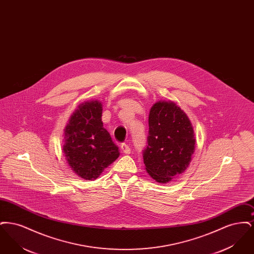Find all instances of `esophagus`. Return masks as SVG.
<instances>
[{"mask_svg":"<svg viewBox=\"0 0 254 254\" xmlns=\"http://www.w3.org/2000/svg\"><path fill=\"white\" fill-rule=\"evenodd\" d=\"M122 151L125 153V154H129L130 153V147L129 145H127V144H122L121 145Z\"/></svg>","mask_w":254,"mask_h":254,"instance_id":"obj_1","label":"esophagus"}]
</instances>
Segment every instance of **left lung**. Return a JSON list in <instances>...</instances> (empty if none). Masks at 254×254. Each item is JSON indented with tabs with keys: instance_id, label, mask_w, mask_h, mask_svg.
<instances>
[{
	"instance_id": "1",
	"label": "left lung",
	"mask_w": 254,
	"mask_h": 254,
	"mask_svg": "<svg viewBox=\"0 0 254 254\" xmlns=\"http://www.w3.org/2000/svg\"><path fill=\"white\" fill-rule=\"evenodd\" d=\"M148 127L143 150L145 169L155 181L165 184L189 167L195 148L193 127L176 104L161 101L150 109Z\"/></svg>"
}]
</instances>
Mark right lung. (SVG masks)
I'll return each instance as SVG.
<instances>
[{
    "mask_svg": "<svg viewBox=\"0 0 254 254\" xmlns=\"http://www.w3.org/2000/svg\"><path fill=\"white\" fill-rule=\"evenodd\" d=\"M102 104L85 102L79 106L64 129V152L73 172L85 180H94L119 157L115 145L103 127Z\"/></svg>",
    "mask_w": 254,
    "mask_h": 254,
    "instance_id": "add662e5",
    "label": "right lung"
}]
</instances>
